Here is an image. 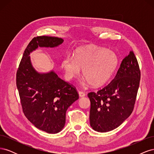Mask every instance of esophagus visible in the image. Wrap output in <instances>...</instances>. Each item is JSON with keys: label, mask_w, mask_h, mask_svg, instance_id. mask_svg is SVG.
Instances as JSON below:
<instances>
[{"label": "esophagus", "mask_w": 154, "mask_h": 154, "mask_svg": "<svg viewBox=\"0 0 154 154\" xmlns=\"http://www.w3.org/2000/svg\"><path fill=\"white\" fill-rule=\"evenodd\" d=\"M78 94H79V96H80V97H83L85 96V95H86L85 92H81V91H80V92H78Z\"/></svg>", "instance_id": "34e87169"}]
</instances>
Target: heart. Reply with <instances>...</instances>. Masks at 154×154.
<instances>
[{"mask_svg":"<svg viewBox=\"0 0 154 154\" xmlns=\"http://www.w3.org/2000/svg\"><path fill=\"white\" fill-rule=\"evenodd\" d=\"M118 58L112 51L87 46L76 50L74 57L66 54L61 61V67L67 81L79 76L81 69L84 82L93 87H100L108 81L114 72Z\"/></svg>","mask_w":154,"mask_h":154,"instance_id":"heart-1","label":"heart"}]
</instances>
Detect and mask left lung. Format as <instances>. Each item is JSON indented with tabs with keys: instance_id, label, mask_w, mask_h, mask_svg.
I'll use <instances>...</instances> for the list:
<instances>
[{
	"instance_id": "1",
	"label": "left lung",
	"mask_w": 154,
	"mask_h": 154,
	"mask_svg": "<svg viewBox=\"0 0 154 154\" xmlns=\"http://www.w3.org/2000/svg\"><path fill=\"white\" fill-rule=\"evenodd\" d=\"M141 72L133 51L121 63L112 82L97 92L88 94L91 101L90 125L95 131H111L132 114Z\"/></svg>"
}]
</instances>
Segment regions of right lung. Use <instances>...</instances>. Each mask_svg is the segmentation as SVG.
<instances>
[{"label": "right lung", "mask_w": 154, "mask_h": 154, "mask_svg": "<svg viewBox=\"0 0 154 154\" xmlns=\"http://www.w3.org/2000/svg\"><path fill=\"white\" fill-rule=\"evenodd\" d=\"M63 42L58 37H35L25 49L17 72V87L26 117L37 128L49 134L63 128L66 111L79 98L78 94L54 70L37 71L29 55L38 47L54 48Z\"/></svg>", "instance_id": "1"}]
</instances>
